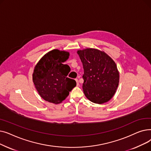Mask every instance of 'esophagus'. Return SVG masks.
<instances>
[{"mask_svg":"<svg viewBox=\"0 0 151 151\" xmlns=\"http://www.w3.org/2000/svg\"><path fill=\"white\" fill-rule=\"evenodd\" d=\"M75 80H76V84H77V86H78L79 84H79V81H78V79H75Z\"/></svg>","mask_w":151,"mask_h":151,"instance_id":"obj_1","label":"esophagus"}]
</instances>
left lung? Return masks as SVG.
<instances>
[{
    "mask_svg": "<svg viewBox=\"0 0 151 151\" xmlns=\"http://www.w3.org/2000/svg\"><path fill=\"white\" fill-rule=\"evenodd\" d=\"M77 53L84 68L85 96L95 104L108 101L116 93L119 81L116 63L105 52L97 49L86 48Z\"/></svg>",
    "mask_w": 151,
    "mask_h": 151,
    "instance_id": "left-lung-1",
    "label": "left lung"
}]
</instances>
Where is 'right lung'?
<instances>
[{
  "label": "right lung",
  "mask_w": 151,
  "mask_h": 151,
  "mask_svg": "<svg viewBox=\"0 0 151 151\" xmlns=\"http://www.w3.org/2000/svg\"><path fill=\"white\" fill-rule=\"evenodd\" d=\"M69 55L68 52L53 50L44 55L35 65L33 82L38 94L45 100L60 104L76 85L74 80L67 77L70 67L62 63L68 59Z\"/></svg>",
  "instance_id": "obj_1"
}]
</instances>
